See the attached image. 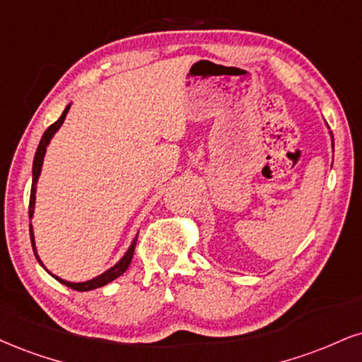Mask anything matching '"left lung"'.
Returning a JSON list of instances; mask_svg holds the SVG:
<instances>
[{"label": "left lung", "mask_w": 362, "mask_h": 362, "mask_svg": "<svg viewBox=\"0 0 362 362\" xmlns=\"http://www.w3.org/2000/svg\"><path fill=\"white\" fill-rule=\"evenodd\" d=\"M325 126H327V129H329L327 123H325ZM329 134H330V143H332V151H334V136H332V132H330V129H329Z\"/></svg>", "instance_id": "1"}]
</instances>
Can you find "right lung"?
Segmentation results:
<instances>
[{
    "instance_id": "1",
    "label": "right lung",
    "mask_w": 362,
    "mask_h": 362,
    "mask_svg": "<svg viewBox=\"0 0 362 362\" xmlns=\"http://www.w3.org/2000/svg\"><path fill=\"white\" fill-rule=\"evenodd\" d=\"M69 110H71V104H69V106L65 107L64 112H62V116H60L59 119H57L55 123L52 124L45 133H43L40 143H38L37 153H35V158H33V168H32V194H30V207H28L30 219H32L33 212H35V199H37V182H38V177H40V173H42L43 158H45L47 148H49L52 138L55 136V133L60 129V126L64 124L65 116H67ZM30 238H32V247H33V252H35V258H37L38 263H40L42 267L45 268V264L42 263L40 256H38V252H37V246H35V234H33V226L32 224H30ZM136 238L138 236H134V239L132 241V245H129V247H128V250H126V252L123 255V258L117 261L116 264H112L110 269H106V272L101 273V275H98L95 278H93V280H87V281H67V280H64V278H60V276L54 275V273H50L47 268L45 269L50 273L52 276L55 278L57 281H60V283H62V285L69 286V288H72V290L89 291V290H94V288H99V286H104V285H107V283H111L112 280H116L117 276H121L126 272V269H128L129 263H132V259H133L134 246H136Z\"/></svg>"
}]
</instances>
